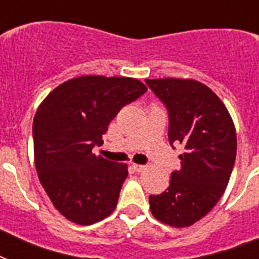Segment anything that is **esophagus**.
<instances>
[{
	"mask_svg": "<svg viewBox=\"0 0 259 259\" xmlns=\"http://www.w3.org/2000/svg\"><path fill=\"white\" fill-rule=\"evenodd\" d=\"M132 168H133L136 172H142L145 169V165H140V164H132Z\"/></svg>",
	"mask_w": 259,
	"mask_h": 259,
	"instance_id": "34e87169",
	"label": "esophagus"
}]
</instances>
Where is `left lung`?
I'll return each instance as SVG.
<instances>
[{"label":"left lung","instance_id":"obj_1","mask_svg":"<svg viewBox=\"0 0 259 259\" xmlns=\"http://www.w3.org/2000/svg\"><path fill=\"white\" fill-rule=\"evenodd\" d=\"M168 110V138L181 145V168L169 187L150 195L153 217L173 227H188L215 207L229 184L237 156V134L223 102L212 90L191 79H146Z\"/></svg>","mask_w":259,"mask_h":259}]
</instances>
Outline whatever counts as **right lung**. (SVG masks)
Instances as JSON below:
<instances>
[{"label": "right lung", "instance_id": "obj_1", "mask_svg": "<svg viewBox=\"0 0 259 259\" xmlns=\"http://www.w3.org/2000/svg\"><path fill=\"white\" fill-rule=\"evenodd\" d=\"M137 79L80 76L58 86L33 119L34 165L55 208L87 226L117 207L127 165L97 157L94 146L123 106L146 93Z\"/></svg>", "mask_w": 259, "mask_h": 259}]
</instances>
